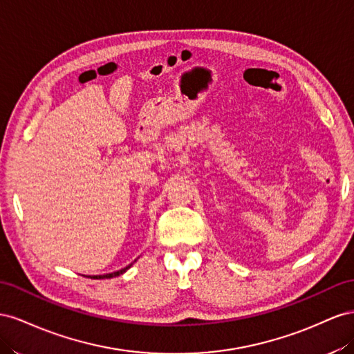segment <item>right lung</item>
<instances>
[{"instance_id": "add662e5", "label": "right lung", "mask_w": 354, "mask_h": 354, "mask_svg": "<svg viewBox=\"0 0 354 354\" xmlns=\"http://www.w3.org/2000/svg\"><path fill=\"white\" fill-rule=\"evenodd\" d=\"M129 267H130V266H127L126 268H121V270H118V271H115V272H109V274H104V276H93V277H90V279H111V277H115V276L123 274V272H124Z\"/></svg>"}]
</instances>
